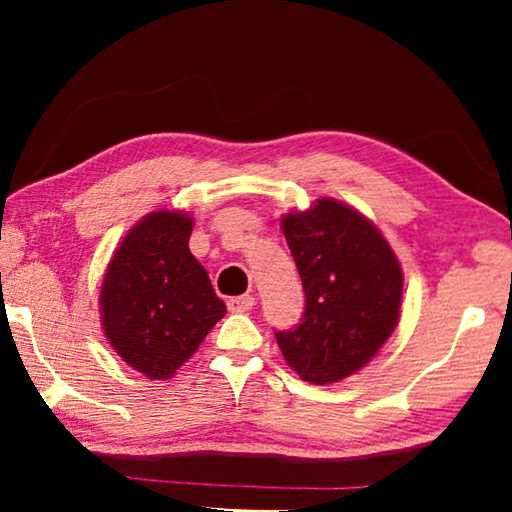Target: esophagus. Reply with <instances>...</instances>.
Returning <instances> with one entry per match:
<instances>
[{
	"label": "esophagus",
	"mask_w": 512,
	"mask_h": 512,
	"mask_svg": "<svg viewBox=\"0 0 512 512\" xmlns=\"http://www.w3.org/2000/svg\"><path fill=\"white\" fill-rule=\"evenodd\" d=\"M255 307V298L253 296H237L228 300V309L232 314H244V311H250Z\"/></svg>",
	"instance_id": "obj_1"
}]
</instances>
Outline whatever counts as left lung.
<instances>
[{
  "label": "left lung",
  "mask_w": 512,
  "mask_h": 512,
  "mask_svg": "<svg viewBox=\"0 0 512 512\" xmlns=\"http://www.w3.org/2000/svg\"><path fill=\"white\" fill-rule=\"evenodd\" d=\"M282 232L307 300L302 323L275 332L277 345L300 379L341 381L375 357L400 320V262L375 223L334 198L287 214Z\"/></svg>",
  "instance_id": "obj_1"
}]
</instances>
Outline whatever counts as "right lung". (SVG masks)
I'll use <instances>...</instances> for the list:
<instances>
[{
  "instance_id": "1",
  "label": "right lung",
  "mask_w": 512,
  "mask_h": 512,
  "mask_svg": "<svg viewBox=\"0 0 512 512\" xmlns=\"http://www.w3.org/2000/svg\"><path fill=\"white\" fill-rule=\"evenodd\" d=\"M192 228L185 212L146 214L121 239L101 284L103 334L149 379L176 375L225 316V302L189 253Z\"/></svg>"
}]
</instances>
